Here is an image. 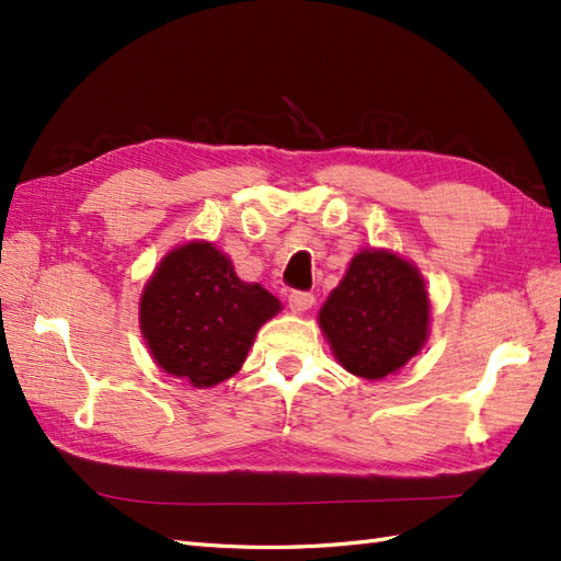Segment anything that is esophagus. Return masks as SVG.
I'll list each match as a JSON object with an SVG mask.
<instances>
[{"instance_id": "esophagus-1", "label": "esophagus", "mask_w": 561, "mask_h": 561, "mask_svg": "<svg viewBox=\"0 0 561 561\" xmlns=\"http://www.w3.org/2000/svg\"><path fill=\"white\" fill-rule=\"evenodd\" d=\"M316 304V296L308 294V291H291L289 294V308L294 313H306L311 311Z\"/></svg>"}]
</instances>
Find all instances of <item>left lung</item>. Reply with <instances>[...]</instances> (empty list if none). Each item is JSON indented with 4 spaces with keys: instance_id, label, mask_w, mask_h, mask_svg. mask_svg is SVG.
Masks as SVG:
<instances>
[{
    "instance_id": "8db88e82",
    "label": "left lung",
    "mask_w": 561,
    "mask_h": 561,
    "mask_svg": "<svg viewBox=\"0 0 561 561\" xmlns=\"http://www.w3.org/2000/svg\"><path fill=\"white\" fill-rule=\"evenodd\" d=\"M335 359L350 374L380 380L422 352L432 299L420 267L386 248H364L318 313Z\"/></svg>"
}]
</instances>
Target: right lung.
<instances>
[{
    "label": "right lung",
    "mask_w": 561,
    "mask_h": 561,
    "mask_svg": "<svg viewBox=\"0 0 561 561\" xmlns=\"http://www.w3.org/2000/svg\"><path fill=\"white\" fill-rule=\"evenodd\" d=\"M282 311L277 296L238 277L209 241L165 253L139 299V330L163 374L211 388L241 371L257 330Z\"/></svg>",
    "instance_id": "obj_1"
}]
</instances>
